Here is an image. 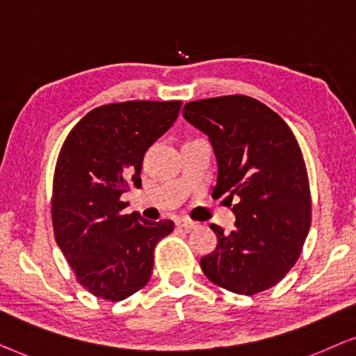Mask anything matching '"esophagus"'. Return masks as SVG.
Instances as JSON below:
<instances>
[{
	"instance_id": "34e87169",
	"label": "esophagus",
	"mask_w": 356,
	"mask_h": 356,
	"mask_svg": "<svg viewBox=\"0 0 356 356\" xmlns=\"http://www.w3.org/2000/svg\"><path fill=\"white\" fill-rule=\"evenodd\" d=\"M177 226L184 227L186 231H191V229H195L198 225H197V222H193L191 220H186V218H184V220H177Z\"/></svg>"
}]
</instances>
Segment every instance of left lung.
Segmentation results:
<instances>
[{
  "label": "left lung",
  "instance_id": "8db88e82",
  "mask_svg": "<svg viewBox=\"0 0 356 356\" xmlns=\"http://www.w3.org/2000/svg\"><path fill=\"white\" fill-rule=\"evenodd\" d=\"M182 115L208 136L216 158L213 197L233 205L236 227L216 225L218 244L200 259L203 273L238 295L277 285L300 257L311 226L305 159L278 113L248 96L202 99Z\"/></svg>",
  "mask_w": 356,
  "mask_h": 356
}]
</instances>
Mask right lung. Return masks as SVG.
Segmentation results:
<instances>
[{"label":"right lung","mask_w":356,"mask_h":356,"mask_svg":"<svg viewBox=\"0 0 356 356\" xmlns=\"http://www.w3.org/2000/svg\"><path fill=\"white\" fill-rule=\"evenodd\" d=\"M181 101L108 104L84 115L60 151L51 218L56 244L94 296L122 301L151 277L154 248L174 222L123 215L120 197L141 187L143 156L177 120Z\"/></svg>","instance_id":"1"}]
</instances>
